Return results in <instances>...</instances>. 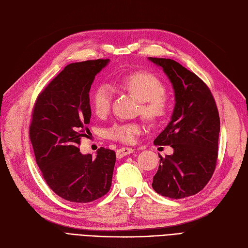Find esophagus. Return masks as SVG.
Returning a JSON list of instances; mask_svg holds the SVG:
<instances>
[{
  "label": "esophagus",
  "instance_id": "obj_1",
  "mask_svg": "<svg viewBox=\"0 0 248 248\" xmlns=\"http://www.w3.org/2000/svg\"><path fill=\"white\" fill-rule=\"evenodd\" d=\"M134 150L132 148H121V149H118L117 150V157L118 158H122V157L128 155V154H131L133 153Z\"/></svg>",
  "mask_w": 248,
  "mask_h": 248
}]
</instances>
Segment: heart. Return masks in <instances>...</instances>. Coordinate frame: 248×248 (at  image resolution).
I'll return each mask as SVG.
<instances>
[{
    "label": "heart",
    "instance_id": "b5f03b06",
    "mask_svg": "<svg viewBox=\"0 0 248 248\" xmlns=\"http://www.w3.org/2000/svg\"><path fill=\"white\" fill-rule=\"evenodd\" d=\"M119 84L141 101V111L150 121H156L167 114L168 100L164 95L163 82L155 74L148 71H133L119 78ZM112 92L107 84L97 86L92 94V108L95 114L104 117L108 114L111 104ZM140 132V126L137 123L119 122L108 129L109 140L124 144H131Z\"/></svg>",
    "mask_w": 248,
    "mask_h": 248
}]
</instances>
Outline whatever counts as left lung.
I'll return each instance as SVG.
<instances>
[{"label":"left lung","instance_id":"8db88e82","mask_svg":"<svg viewBox=\"0 0 248 248\" xmlns=\"http://www.w3.org/2000/svg\"><path fill=\"white\" fill-rule=\"evenodd\" d=\"M162 67L175 90L176 104L170 122L154 140L170 146L174 153L159 155L153 189L170 199L200 192L211 179L218 157L220 120L214 97L197 74L170 59L149 58Z\"/></svg>","mask_w":248,"mask_h":248}]
</instances>
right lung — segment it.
<instances>
[{"instance_id":"add662e5","label":"right lung","mask_w":248,"mask_h":248,"mask_svg":"<svg viewBox=\"0 0 248 248\" xmlns=\"http://www.w3.org/2000/svg\"><path fill=\"white\" fill-rule=\"evenodd\" d=\"M108 59L67 65L35 101L30 124L36 163L49 188L72 202H90L110 189L115 151L100 148L94 158L78 146L90 132L89 92Z\"/></svg>"}]
</instances>
